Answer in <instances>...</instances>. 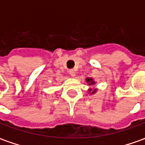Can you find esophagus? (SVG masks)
Here are the masks:
<instances>
[{
    "instance_id": "1",
    "label": "esophagus",
    "mask_w": 145,
    "mask_h": 145,
    "mask_svg": "<svg viewBox=\"0 0 145 145\" xmlns=\"http://www.w3.org/2000/svg\"><path fill=\"white\" fill-rule=\"evenodd\" d=\"M69 74L71 77H74L75 76V72L74 71V70H70L69 71Z\"/></svg>"
}]
</instances>
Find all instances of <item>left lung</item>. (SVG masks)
I'll return each instance as SVG.
<instances>
[{"label": "left lung", "mask_w": 145, "mask_h": 145, "mask_svg": "<svg viewBox=\"0 0 145 145\" xmlns=\"http://www.w3.org/2000/svg\"><path fill=\"white\" fill-rule=\"evenodd\" d=\"M86 82H89V85L94 84V82L93 81V79H92V78H86ZM89 91H90V89H89ZM95 92H96V89H94V90H93V92H92L91 93H95Z\"/></svg>", "instance_id": "left-lung-1"}]
</instances>
